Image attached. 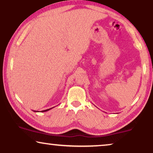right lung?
Returning <instances> with one entry per match:
<instances>
[{
    "mask_svg": "<svg viewBox=\"0 0 153 153\" xmlns=\"http://www.w3.org/2000/svg\"><path fill=\"white\" fill-rule=\"evenodd\" d=\"M52 108H53V107H52ZM52 108H49V109H46V110H44V111H42V112H45V111H49L50 109H51ZM35 112H37V111H34Z\"/></svg>",
    "mask_w": 153,
    "mask_h": 153,
    "instance_id": "obj_1",
    "label": "right lung"
}]
</instances>
